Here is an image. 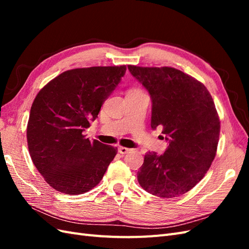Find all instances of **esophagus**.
Wrapping results in <instances>:
<instances>
[{"label":"esophagus","instance_id":"esophagus-1","mask_svg":"<svg viewBox=\"0 0 249 249\" xmlns=\"http://www.w3.org/2000/svg\"><path fill=\"white\" fill-rule=\"evenodd\" d=\"M130 148H127V147H124V146H119L118 147V152L120 153V154H123V155H124V154H127L130 152Z\"/></svg>","mask_w":249,"mask_h":249}]
</instances>
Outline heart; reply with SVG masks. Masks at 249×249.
<instances>
[{"instance_id": "b5f03b06", "label": "heart", "mask_w": 249, "mask_h": 249, "mask_svg": "<svg viewBox=\"0 0 249 249\" xmlns=\"http://www.w3.org/2000/svg\"><path fill=\"white\" fill-rule=\"evenodd\" d=\"M131 91H133V90H131Z\"/></svg>"}]
</instances>
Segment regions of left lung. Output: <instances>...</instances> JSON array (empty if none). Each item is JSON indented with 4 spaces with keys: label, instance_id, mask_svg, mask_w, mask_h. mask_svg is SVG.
Instances as JSON below:
<instances>
[{
    "label": "left lung",
    "instance_id": "obj_1",
    "mask_svg": "<svg viewBox=\"0 0 249 249\" xmlns=\"http://www.w3.org/2000/svg\"><path fill=\"white\" fill-rule=\"evenodd\" d=\"M152 97V123L169 145L163 155L146 153L137 172L148 193L172 198L190 191L205 177L217 152L220 120L206 86L173 67L127 65Z\"/></svg>",
    "mask_w": 249,
    "mask_h": 249
}]
</instances>
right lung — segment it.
<instances>
[{
  "label": "right lung",
  "instance_id": "add662e5",
  "mask_svg": "<svg viewBox=\"0 0 249 249\" xmlns=\"http://www.w3.org/2000/svg\"><path fill=\"white\" fill-rule=\"evenodd\" d=\"M125 65L66 71L37 93L27 125L35 167L55 190L82 194L99 184L117 147L90 141L83 131L124 76Z\"/></svg>",
  "mask_w": 249,
  "mask_h": 249
}]
</instances>
